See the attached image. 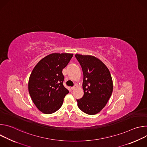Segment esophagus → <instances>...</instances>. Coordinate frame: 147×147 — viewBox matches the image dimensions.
<instances>
[{
	"label": "esophagus",
	"mask_w": 147,
	"mask_h": 147,
	"mask_svg": "<svg viewBox=\"0 0 147 147\" xmlns=\"http://www.w3.org/2000/svg\"><path fill=\"white\" fill-rule=\"evenodd\" d=\"M76 87H77V86L75 85V86H74L73 87H72L71 88V90H75V89L76 88Z\"/></svg>",
	"instance_id": "34e87169"
}]
</instances>
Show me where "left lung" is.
<instances>
[{
	"label": "left lung",
	"instance_id": "left-lung-1",
	"mask_svg": "<svg viewBox=\"0 0 147 147\" xmlns=\"http://www.w3.org/2000/svg\"><path fill=\"white\" fill-rule=\"evenodd\" d=\"M83 72L84 95L77 99L81 111L88 115L99 112L107 103L113 91V81L108 67L99 59L76 54Z\"/></svg>",
	"mask_w": 147,
	"mask_h": 147
}]
</instances>
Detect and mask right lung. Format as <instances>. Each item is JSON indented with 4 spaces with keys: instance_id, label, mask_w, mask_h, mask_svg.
I'll return each instance as SVG.
<instances>
[{
    "instance_id": "add662e5",
    "label": "right lung",
    "mask_w": 147,
    "mask_h": 147,
    "mask_svg": "<svg viewBox=\"0 0 147 147\" xmlns=\"http://www.w3.org/2000/svg\"><path fill=\"white\" fill-rule=\"evenodd\" d=\"M71 53H52L41 59L34 68L28 81V91L36 108L51 114L61 107L69 91L63 84L62 70L69 63Z\"/></svg>"
}]
</instances>
